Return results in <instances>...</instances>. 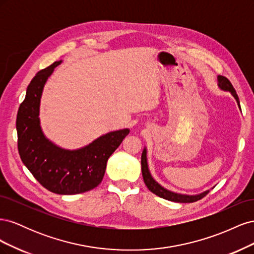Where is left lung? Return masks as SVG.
<instances>
[{"instance_id": "8db88e82", "label": "left lung", "mask_w": 254, "mask_h": 254, "mask_svg": "<svg viewBox=\"0 0 254 254\" xmlns=\"http://www.w3.org/2000/svg\"><path fill=\"white\" fill-rule=\"evenodd\" d=\"M218 81H219V87L225 90L231 92L233 96L236 98V101L240 105V99H238V96L236 94V91L234 87L232 86L231 81H230L225 76H218ZM141 165H142V175H143V180L146 184V187L148 188V190L151 191V193L156 194L157 196L166 199V200L174 201V202H181V203H188V202H195L197 200H200L204 196L207 195L209 190L204 191L202 194H199L196 196H189V195H181V194H176L173 193V191H170L165 190L160 186L159 183H157L155 180L152 179V177L148 171V166H147V159H146V149L143 150L142 152V158H141Z\"/></svg>"}]
</instances>
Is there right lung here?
Returning <instances> with one entry per match:
<instances>
[{
    "instance_id": "1",
    "label": "right lung",
    "mask_w": 254,
    "mask_h": 254,
    "mask_svg": "<svg viewBox=\"0 0 254 254\" xmlns=\"http://www.w3.org/2000/svg\"><path fill=\"white\" fill-rule=\"evenodd\" d=\"M60 63L38 72L28 84L17 114L18 150L22 162L43 188L59 195H74L102 182L107 161L129 130L109 132L77 150L61 149L50 142L41 131L38 115L44 83Z\"/></svg>"
}]
</instances>
